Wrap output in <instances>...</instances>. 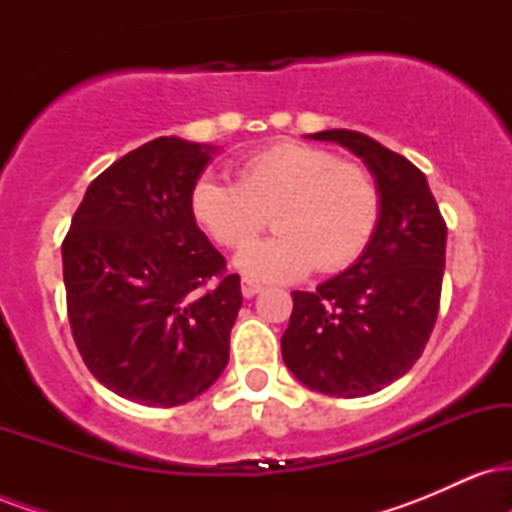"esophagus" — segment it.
<instances>
[{
	"label": "esophagus",
	"instance_id": "1",
	"mask_svg": "<svg viewBox=\"0 0 512 512\" xmlns=\"http://www.w3.org/2000/svg\"><path fill=\"white\" fill-rule=\"evenodd\" d=\"M240 291H243L245 298H252V296H257V293L262 291V286L260 284H252V281H243Z\"/></svg>",
	"mask_w": 512,
	"mask_h": 512
}]
</instances>
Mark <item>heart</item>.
I'll return each instance as SVG.
<instances>
[{"label": "heart", "instance_id": "obj_1", "mask_svg": "<svg viewBox=\"0 0 512 512\" xmlns=\"http://www.w3.org/2000/svg\"><path fill=\"white\" fill-rule=\"evenodd\" d=\"M190 211L223 248H242L272 213L277 233L249 242L236 267L250 279L291 281L313 267L339 272L363 255L380 221V190L368 168L322 146L286 142L245 158L238 182L199 178Z\"/></svg>", "mask_w": 512, "mask_h": 512}]
</instances>
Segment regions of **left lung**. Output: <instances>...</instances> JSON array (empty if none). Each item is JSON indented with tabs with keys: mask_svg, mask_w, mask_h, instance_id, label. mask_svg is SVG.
Instances as JSON below:
<instances>
[{
	"mask_svg": "<svg viewBox=\"0 0 512 512\" xmlns=\"http://www.w3.org/2000/svg\"><path fill=\"white\" fill-rule=\"evenodd\" d=\"M310 139L342 144L366 163L380 190V221L346 272L313 293L293 291L281 356L310 390L366 397L402 378L431 337L448 228L426 175L404 156L351 129Z\"/></svg>",
	"mask_w": 512,
	"mask_h": 512,
	"instance_id": "left-lung-1",
	"label": "left lung"
}]
</instances>
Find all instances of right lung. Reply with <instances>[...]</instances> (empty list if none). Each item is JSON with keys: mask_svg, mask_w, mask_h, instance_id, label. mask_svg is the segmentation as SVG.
<instances>
[{"mask_svg": "<svg viewBox=\"0 0 512 512\" xmlns=\"http://www.w3.org/2000/svg\"><path fill=\"white\" fill-rule=\"evenodd\" d=\"M216 146L158 137L88 185L62 243L64 289L84 363L115 395L178 407L228 363L240 276L192 219Z\"/></svg>", "mask_w": 512, "mask_h": 512, "instance_id": "add662e5", "label": "right lung"}]
</instances>
